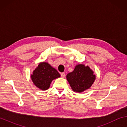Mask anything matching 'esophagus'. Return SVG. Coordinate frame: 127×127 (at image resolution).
Returning a JSON list of instances; mask_svg holds the SVG:
<instances>
[{"mask_svg": "<svg viewBox=\"0 0 127 127\" xmlns=\"http://www.w3.org/2000/svg\"><path fill=\"white\" fill-rule=\"evenodd\" d=\"M61 77H62V78H64V77H65V73H61Z\"/></svg>", "mask_w": 127, "mask_h": 127, "instance_id": "34e87169", "label": "esophagus"}]
</instances>
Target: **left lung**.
<instances>
[{
    "label": "left lung",
    "instance_id": "8db88e82",
    "mask_svg": "<svg viewBox=\"0 0 127 127\" xmlns=\"http://www.w3.org/2000/svg\"><path fill=\"white\" fill-rule=\"evenodd\" d=\"M66 77L73 91L81 93L91 87L96 75L89 66L81 64H77L73 71L69 73Z\"/></svg>",
    "mask_w": 127,
    "mask_h": 127
}]
</instances>
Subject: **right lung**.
Masks as SVG:
<instances>
[{"label":"right lung","instance_id":"1","mask_svg":"<svg viewBox=\"0 0 127 127\" xmlns=\"http://www.w3.org/2000/svg\"><path fill=\"white\" fill-rule=\"evenodd\" d=\"M61 77V74L47 62H40L31 75L33 84L45 91L50 87L53 80Z\"/></svg>","mask_w":127,"mask_h":127}]
</instances>
